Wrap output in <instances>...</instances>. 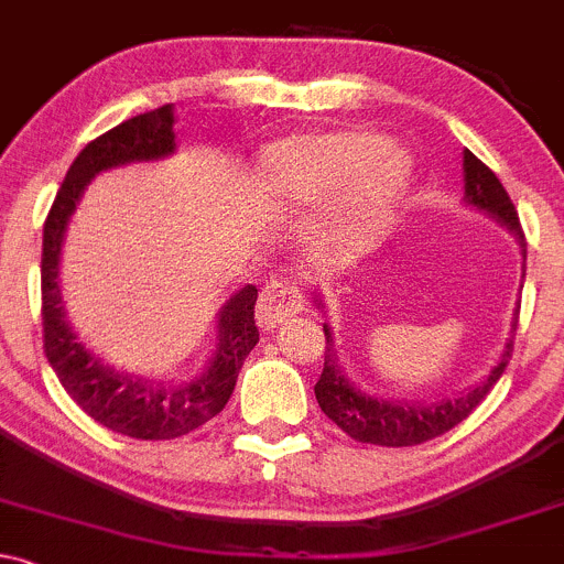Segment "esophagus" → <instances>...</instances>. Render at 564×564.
I'll list each match as a JSON object with an SVG mask.
<instances>
[{
  "label": "esophagus",
  "instance_id": "34e87169",
  "mask_svg": "<svg viewBox=\"0 0 564 564\" xmlns=\"http://www.w3.org/2000/svg\"><path fill=\"white\" fill-rule=\"evenodd\" d=\"M304 306V295L295 284L282 280H269L260 290L258 299V319L263 328H274L282 319L293 317Z\"/></svg>",
  "mask_w": 564,
  "mask_h": 564
}]
</instances>
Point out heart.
Wrapping results in <instances>:
<instances>
[{"label": "heart", "mask_w": 564, "mask_h": 564, "mask_svg": "<svg viewBox=\"0 0 564 564\" xmlns=\"http://www.w3.org/2000/svg\"><path fill=\"white\" fill-rule=\"evenodd\" d=\"M405 174L409 159L403 150L366 131L288 139L263 161L265 183L284 202L319 207L334 198L328 226L341 245H360L373 236Z\"/></svg>", "instance_id": "heart-1"}]
</instances>
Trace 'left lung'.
I'll return each mask as SVG.
<instances>
[{"label": "left lung", "instance_id": "obj_1", "mask_svg": "<svg viewBox=\"0 0 564 564\" xmlns=\"http://www.w3.org/2000/svg\"><path fill=\"white\" fill-rule=\"evenodd\" d=\"M463 172H465V204L476 207L487 215H492L502 228H508L519 241V250L527 260V241L522 223H519L517 209H513L511 198H508L506 187L489 166H484L470 150L463 153ZM524 276V274H522ZM323 308V301H317ZM519 314V312H517ZM519 319H513L511 330H517ZM325 330V368L319 373L317 384H314V395H317L319 409L325 411L328 420L336 422L349 438L360 441V444H377V446H416L425 441L438 438V435L449 433L459 422L468 420L474 409L484 398L489 395L498 379L506 371L508 360L513 352V336L506 341L498 366L487 373L478 384L468 387L459 395L441 398L433 403H405V401H381V398L366 395L355 381L347 379L341 360L336 355V344H333V330L323 325Z\"/></svg>", "mask_w": 564, "mask_h": 564}]
</instances>
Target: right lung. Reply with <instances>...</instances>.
Returning <instances> with one entry per match:
<instances>
[{
    "label": "right lung",
    "mask_w": 564,
    "mask_h": 564,
    "mask_svg": "<svg viewBox=\"0 0 564 564\" xmlns=\"http://www.w3.org/2000/svg\"><path fill=\"white\" fill-rule=\"evenodd\" d=\"M174 107L123 120L80 150L66 172L42 231V338L47 362L72 401L99 425L129 438L166 441L202 427L226 409L245 357L258 344V288L236 290L217 314V347L207 371L191 381H161L107 366L77 338L66 319L58 284L62 245L72 212L90 180L107 169L159 161L174 153Z\"/></svg>",
    "instance_id": "1"
}]
</instances>
